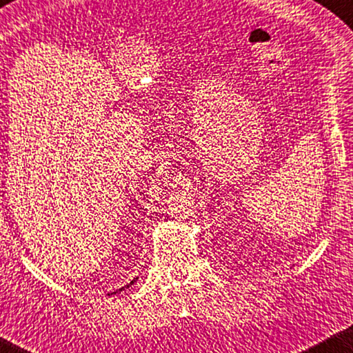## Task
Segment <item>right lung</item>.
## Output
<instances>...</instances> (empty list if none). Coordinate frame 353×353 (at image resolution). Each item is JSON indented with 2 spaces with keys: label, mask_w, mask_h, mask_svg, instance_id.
Wrapping results in <instances>:
<instances>
[{
  "label": "right lung",
  "mask_w": 353,
  "mask_h": 353,
  "mask_svg": "<svg viewBox=\"0 0 353 353\" xmlns=\"http://www.w3.org/2000/svg\"><path fill=\"white\" fill-rule=\"evenodd\" d=\"M137 279H139V277H136V279H133V280H131L130 283H128V285H125V286H122L121 289H119V291H116V292H121V291H125V289H128L131 285H134V283L137 281ZM116 292H113V294H116ZM110 295V294H108Z\"/></svg>",
  "instance_id": "1"
}]
</instances>
